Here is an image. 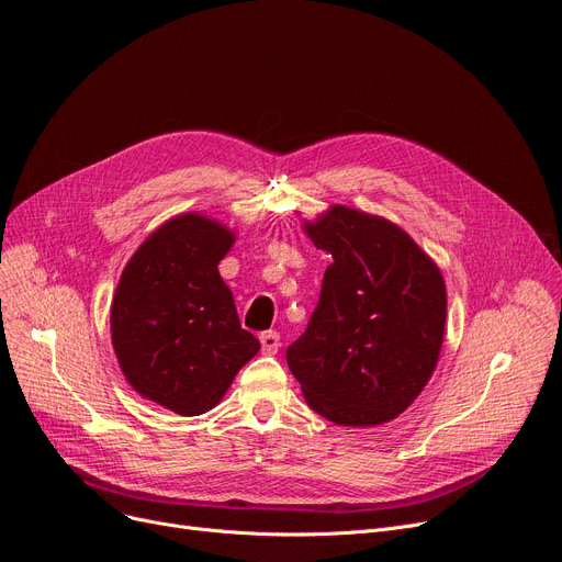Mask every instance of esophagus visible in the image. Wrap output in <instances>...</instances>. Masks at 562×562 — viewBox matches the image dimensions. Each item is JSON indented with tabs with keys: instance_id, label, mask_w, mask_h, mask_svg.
Masks as SVG:
<instances>
[{
	"instance_id": "34e87169",
	"label": "esophagus",
	"mask_w": 562,
	"mask_h": 562,
	"mask_svg": "<svg viewBox=\"0 0 562 562\" xmlns=\"http://www.w3.org/2000/svg\"><path fill=\"white\" fill-rule=\"evenodd\" d=\"M259 341H261V351H263L266 356L278 353V349H280V335H278L276 330L261 333V335H259Z\"/></svg>"
}]
</instances>
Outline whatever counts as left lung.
Wrapping results in <instances>:
<instances>
[{
	"label": "left lung",
	"mask_w": 562,
	"mask_h": 562,
	"mask_svg": "<svg viewBox=\"0 0 562 562\" xmlns=\"http://www.w3.org/2000/svg\"><path fill=\"white\" fill-rule=\"evenodd\" d=\"M303 232L333 257L319 305L286 349L305 402L326 420H395L431 379L446 335L441 268L402 227L341 204Z\"/></svg>",
	"instance_id": "1"
}]
</instances>
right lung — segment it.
<instances>
[{
	"label": "right lung",
	"instance_id": "obj_1",
	"mask_svg": "<svg viewBox=\"0 0 562 562\" xmlns=\"http://www.w3.org/2000/svg\"><path fill=\"white\" fill-rule=\"evenodd\" d=\"M234 240L198 211L169 217L128 259L114 291L110 333L121 372L135 393L179 416L211 411L259 351L217 271Z\"/></svg>",
	"mask_w": 562,
	"mask_h": 562
}]
</instances>
